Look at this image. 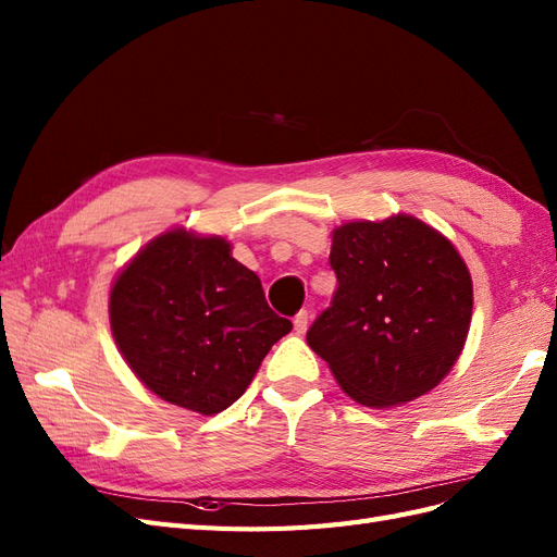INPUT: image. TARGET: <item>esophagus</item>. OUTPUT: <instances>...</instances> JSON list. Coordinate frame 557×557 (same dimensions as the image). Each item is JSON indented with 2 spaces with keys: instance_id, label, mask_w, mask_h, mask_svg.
Here are the masks:
<instances>
[{
  "instance_id": "esophagus-1",
  "label": "esophagus",
  "mask_w": 557,
  "mask_h": 557,
  "mask_svg": "<svg viewBox=\"0 0 557 557\" xmlns=\"http://www.w3.org/2000/svg\"><path fill=\"white\" fill-rule=\"evenodd\" d=\"M309 311H299L297 315H295V320H293V323H295V332L297 334H305L307 332V327H309Z\"/></svg>"
}]
</instances>
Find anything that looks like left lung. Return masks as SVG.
<instances>
[{
    "label": "left lung",
    "mask_w": 557,
    "mask_h": 557,
    "mask_svg": "<svg viewBox=\"0 0 557 557\" xmlns=\"http://www.w3.org/2000/svg\"><path fill=\"white\" fill-rule=\"evenodd\" d=\"M339 281L307 332L342 391L364 407H397L430 393L462 352L471 276L455 246L413 215L358 221L332 232Z\"/></svg>",
    "instance_id": "left-lung-1"
}]
</instances>
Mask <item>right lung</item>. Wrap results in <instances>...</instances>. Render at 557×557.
<instances>
[{
    "instance_id": "right-lung-1",
    "label": "right lung",
    "mask_w": 557,
    "mask_h": 557,
    "mask_svg": "<svg viewBox=\"0 0 557 557\" xmlns=\"http://www.w3.org/2000/svg\"><path fill=\"white\" fill-rule=\"evenodd\" d=\"M109 318L117 350L148 391L205 416L237 401L293 330L230 242L185 230L160 234L117 274Z\"/></svg>"
}]
</instances>
